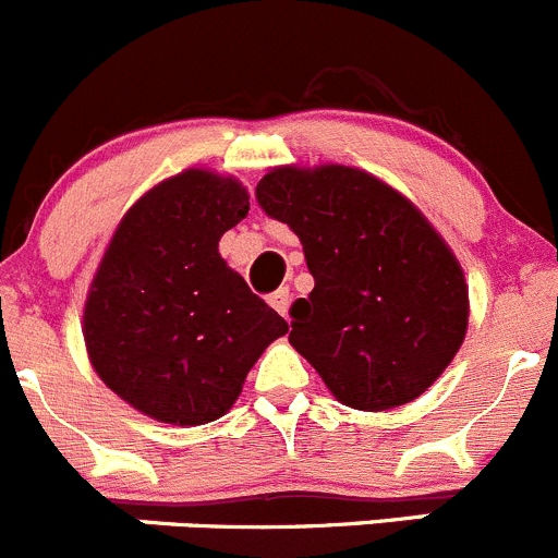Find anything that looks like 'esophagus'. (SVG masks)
Segmentation results:
<instances>
[{
	"instance_id": "esophagus-1",
	"label": "esophagus",
	"mask_w": 558,
	"mask_h": 558,
	"mask_svg": "<svg viewBox=\"0 0 558 558\" xmlns=\"http://www.w3.org/2000/svg\"><path fill=\"white\" fill-rule=\"evenodd\" d=\"M268 303L277 308L281 317H287V308H290V287H279L277 292H271V295H268Z\"/></svg>"
}]
</instances>
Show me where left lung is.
<instances>
[{"instance_id": "8db88e82", "label": "left lung", "mask_w": 558, "mask_h": 558, "mask_svg": "<svg viewBox=\"0 0 558 558\" xmlns=\"http://www.w3.org/2000/svg\"><path fill=\"white\" fill-rule=\"evenodd\" d=\"M255 197L301 239L314 277L290 306V344L352 410L417 399L466 333V281L437 230L399 192L344 165L271 170Z\"/></svg>"}]
</instances>
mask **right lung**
Here are the masks:
<instances>
[{
  "instance_id": "add662e5",
  "label": "right lung",
  "mask_w": 558,
  "mask_h": 558,
  "mask_svg": "<svg viewBox=\"0 0 558 558\" xmlns=\"http://www.w3.org/2000/svg\"><path fill=\"white\" fill-rule=\"evenodd\" d=\"M246 214L239 181L186 170L130 208L99 263L84 312L89 357L154 421L222 417L263 350L287 333L284 317L219 257L222 233Z\"/></svg>"
}]
</instances>
